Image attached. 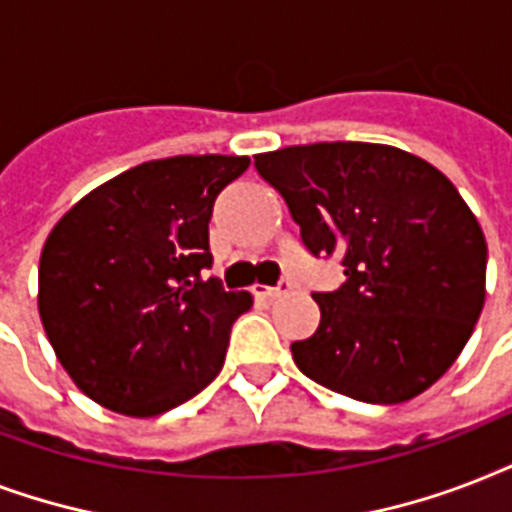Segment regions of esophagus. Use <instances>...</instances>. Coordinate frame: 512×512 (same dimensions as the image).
<instances>
[{
    "instance_id": "1",
    "label": "esophagus",
    "mask_w": 512,
    "mask_h": 512,
    "mask_svg": "<svg viewBox=\"0 0 512 512\" xmlns=\"http://www.w3.org/2000/svg\"><path fill=\"white\" fill-rule=\"evenodd\" d=\"M288 291H291V283H288V280H283L277 288H267V285H256V288H253V293H256V296H264V299H280V296H285Z\"/></svg>"
}]
</instances>
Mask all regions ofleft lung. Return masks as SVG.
I'll return each mask as SVG.
<instances>
[{"mask_svg": "<svg viewBox=\"0 0 512 512\" xmlns=\"http://www.w3.org/2000/svg\"><path fill=\"white\" fill-rule=\"evenodd\" d=\"M315 256H342L312 293L318 331L293 342L301 374L363 403H403L465 350L486 301V237L457 186L398 146L331 141L253 157Z\"/></svg>", "mask_w": 512, "mask_h": 512, "instance_id": "8db88e82", "label": "left lung"}]
</instances>
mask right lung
Listing matches in <instances>:
<instances>
[{"instance_id": "1", "label": "right lung", "mask_w": 512, "mask_h": 512, "mask_svg": "<svg viewBox=\"0 0 512 512\" xmlns=\"http://www.w3.org/2000/svg\"><path fill=\"white\" fill-rule=\"evenodd\" d=\"M251 160L141 162L74 202L39 256L37 307L71 382L125 417H157L219 376L229 331L253 307L211 267L208 221Z\"/></svg>"}]
</instances>
